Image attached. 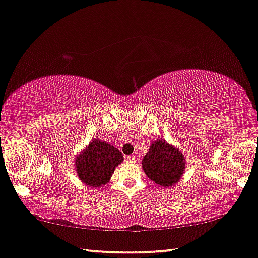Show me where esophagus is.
Masks as SVG:
<instances>
[{"mask_svg": "<svg viewBox=\"0 0 258 258\" xmlns=\"http://www.w3.org/2000/svg\"><path fill=\"white\" fill-rule=\"evenodd\" d=\"M125 160L126 162H129V163H135L136 156H125Z\"/></svg>", "mask_w": 258, "mask_h": 258, "instance_id": "1", "label": "esophagus"}]
</instances>
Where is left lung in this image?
Here are the masks:
<instances>
[{"mask_svg": "<svg viewBox=\"0 0 258 258\" xmlns=\"http://www.w3.org/2000/svg\"><path fill=\"white\" fill-rule=\"evenodd\" d=\"M143 170L151 181L162 186H171L182 177L184 156L165 141H155L142 161Z\"/></svg>", "mask_w": 258, "mask_h": 258, "instance_id": "left-lung-1", "label": "left lung"}]
</instances>
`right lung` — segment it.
Segmentation results:
<instances>
[{
    "mask_svg": "<svg viewBox=\"0 0 258 258\" xmlns=\"http://www.w3.org/2000/svg\"><path fill=\"white\" fill-rule=\"evenodd\" d=\"M123 161V155L111 144L94 140L76 158V174L89 186L103 185L110 179L115 168Z\"/></svg>",
    "mask_w": 258,
    "mask_h": 258,
    "instance_id": "right-lung-1",
    "label": "right lung"
}]
</instances>
